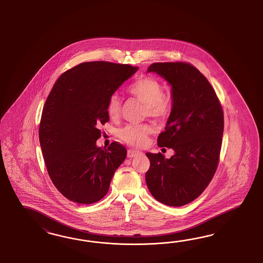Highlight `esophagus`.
<instances>
[{"label": "esophagus", "instance_id": "obj_1", "mask_svg": "<svg viewBox=\"0 0 263 263\" xmlns=\"http://www.w3.org/2000/svg\"><path fill=\"white\" fill-rule=\"evenodd\" d=\"M140 153H141V152H138V151H134V149H128L127 157L128 158H133V157L138 156Z\"/></svg>", "mask_w": 263, "mask_h": 263}]
</instances>
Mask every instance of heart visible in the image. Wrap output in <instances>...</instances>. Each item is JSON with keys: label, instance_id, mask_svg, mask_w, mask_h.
<instances>
[{"label": "heart", "instance_id": "1", "mask_svg": "<svg viewBox=\"0 0 263 263\" xmlns=\"http://www.w3.org/2000/svg\"><path fill=\"white\" fill-rule=\"evenodd\" d=\"M127 91L145 104V115L160 118L167 112L168 102L164 88L158 80L151 76H144L132 83L128 87ZM106 110L111 119L120 116L121 101L118 95L114 93L108 98ZM152 132V127L147 124H128L120 130V138L132 146L140 147L146 143Z\"/></svg>", "mask_w": 263, "mask_h": 263}]
</instances>
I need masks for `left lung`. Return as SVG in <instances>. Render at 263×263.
<instances>
[{
    "mask_svg": "<svg viewBox=\"0 0 263 263\" xmlns=\"http://www.w3.org/2000/svg\"><path fill=\"white\" fill-rule=\"evenodd\" d=\"M147 72L159 74L172 86V111L157 144L175 153L165 159L160 152H147L151 167L145 182L160 202L182 206L197 199L215 175L222 146L223 109L214 88L192 64L155 63Z\"/></svg>",
    "mask_w": 263,
    "mask_h": 263,
    "instance_id": "obj_1",
    "label": "left lung"
}]
</instances>
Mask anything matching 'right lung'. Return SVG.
Wrapping results in <instances>:
<instances>
[{"label": "right lung", "instance_id": "right-lung-1", "mask_svg": "<svg viewBox=\"0 0 263 263\" xmlns=\"http://www.w3.org/2000/svg\"><path fill=\"white\" fill-rule=\"evenodd\" d=\"M139 67L88 62L63 73L42 110L39 135L48 174L71 201L90 204L103 199L127 151L118 142L97 147L102 124L109 121L110 96Z\"/></svg>", "mask_w": 263, "mask_h": 263}]
</instances>
